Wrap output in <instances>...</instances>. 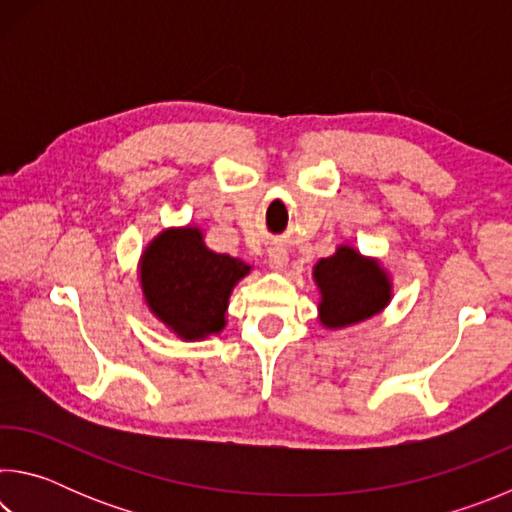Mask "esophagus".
I'll return each instance as SVG.
<instances>
[{
  "label": "esophagus",
  "instance_id": "34e87169",
  "mask_svg": "<svg viewBox=\"0 0 512 512\" xmlns=\"http://www.w3.org/2000/svg\"><path fill=\"white\" fill-rule=\"evenodd\" d=\"M268 264H271V268H275V271H282V268L289 264V255L284 253L282 248H273L271 253H268Z\"/></svg>",
  "mask_w": 512,
  "mask_h": 512
}]
</instances>
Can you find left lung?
<instances>
[{
	"mask_svg": "<svg viewBox=\"0 0 512 512\" xmlns=\"http://www.w3.org/2000/svg\"><path fill=\"white\" fill-rule=\"evenodd\" d=\"M314 277L323 293L320 323L327 327L359 323L375 316L391 300L386 273L348 246L336 250L332 257L320 259Z\"/></svg>",
	"mask_w": 512,
	"mask_h": 512,
	"instance_id": "1",
	"label": "left lung"
}]
</instances>
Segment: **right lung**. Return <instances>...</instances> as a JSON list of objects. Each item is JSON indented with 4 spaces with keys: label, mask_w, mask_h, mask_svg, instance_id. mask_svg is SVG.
I'll list each match as a JSON object with an SVG mask.
<instances>
[{
    "label": "right lung",
    "mask_w": 512,
    "mask_h": 512,
    "mask_svg": "<svg viewBox=\"0 0 512 512\" xmlns=\"http://www.w3.org/2000/svg\"><path fill=\"white\" fill-rule=\"evenodd\" d=\"M250 268L237 257L216 255L196 228L169 230L144 250L146 302L180 339H205L225 325L230 291Z\"/></svg>",
    "instance_id": "right-lung-1"
}]
</instances>
